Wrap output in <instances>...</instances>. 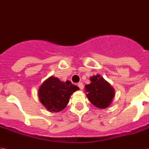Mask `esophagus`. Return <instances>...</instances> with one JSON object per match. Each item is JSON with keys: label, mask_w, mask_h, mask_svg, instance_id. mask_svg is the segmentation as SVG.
<instances>
[{"label": "esophagus", "mask_w": 149, "mask_h": 149, "mask_svg": "<svg viewBox=\"0 0 149 149\" xmlns=\"http://www.w3.org/2000/svg\"><path fill=\"white\" fill-rule=\"evenodd\" d=\"M78 86L80 89H83V87H84V86H83V83H78Z\"/></svg>", "instance_id": "obj_1"}]
</instances>
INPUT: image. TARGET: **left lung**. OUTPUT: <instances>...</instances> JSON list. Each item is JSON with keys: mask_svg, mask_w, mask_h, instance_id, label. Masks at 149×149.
Masks as SVG:
<instances>
[{"mask_svg": "<svg viewBox=\"0 0 149 149\" xmlns=\"http://www.w3.org/2000/svg\"><path fill=\"white\" fill-rule=\"evenodd\" d=\"M90 81V84L85 86L87 98L97 108H107L115 95L113 88L100 75L93 76Z\"/></svg>", "mask_w": 149, "mask_h": 149, "instance_id": "left-lung-1", "label": "left lung"}]
</instances>
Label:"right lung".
<instances>
[{
  "mask_svg": "<svg viewBox=\"0 0 149 149\" xmlns=\"http://www.w3.org/2000/svg\"><path fill=\"white\" fill-rule=\"evenodd\" d=\"M79 87L70 81L61 82L56 77H51L40 87L38 95L41 103L49 112H60L68 104L70 97Z\"/></svg>",
  "mask_w": 149,
  "mask_h": 149,
  "instance_id": "obj_1",
  "label": "right lung"
}]
</instances>
